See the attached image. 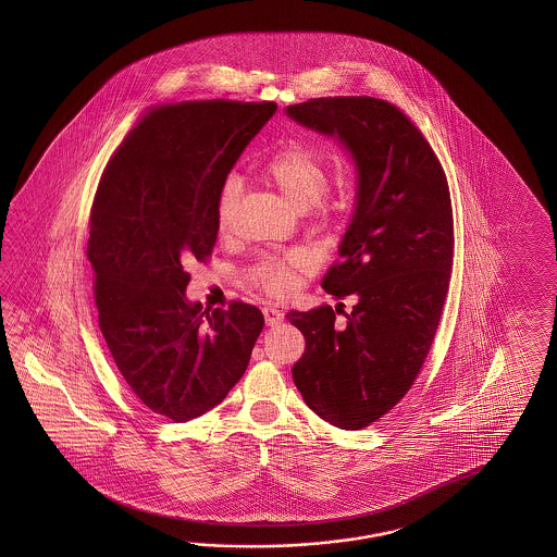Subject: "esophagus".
<instances>
[{
  "label": "esophagus",
  "instance_id": "obj_1",
  "mask_svg": "<svg viewBox=\"0 0 557 557\" xmlns=\"http://www.w3.org/2000/svg\"><path fill=\"white\" fill-rule=\"evenodd\" d=\"M262 314H264L267 326H278L283 322V312L276 307L262 308Z\"/></svg>",
  "mask_w": 557,
  "mask_h": 557
}]
</instances>
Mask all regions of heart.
<instances>
[{
  "label": "heart",
  "instance_id": "1",
  "mask_svg": "<svg viewBox=\"0 0 557 557\" xmlns=\"http://www.w3.org/2000/svg\"><path fill=\"white\" fill-rule=\"evenodd\" d=\"M262 177L267 178V183H271L274 189L281 193L284 201L296 211H308L317 207L319 216L331 214V205L322 199L331 185L329 166L324 165L319 154L305 145L290 143L281 151H276L267 161V165L262 166ZM237 181L226 178L214 205L216 226L223 228L226 225L237 199ZM308 269L310 262L302 252H290L284 257H262L245 271V281L255 290L283 298L295 293Z\"/></svg>",
  "mask_w": 557,
  "mask_h": 557
}]
</instances>
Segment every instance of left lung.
Returning a JSON list of instances; mask_svg holds the SVG:
<instances>
[{
    "mask_svg": "<svg viewBox=\"0 0 557 557\" xmlns=\"http://www.w3.org/2000/svg\"><path fill=\"white\" fill-rule=\"evenodd\" d=\"M288 117L338 135L358 166V201L322 288L350 312H288L305 334L293 380L310 410L362 430L412 388L438 331L454 261L448 178L422 131L376 97H319ZM344 313L343 323L335 314Z\"/></svg>",
    "mask_w": 557,
    "mask_h": 557,
    "instance_id": "1",
    "label": "left lung"
}]
</instances>
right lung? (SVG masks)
<instances>
[{
    "instance_id": "right-lung-1",
    "label": "right lung",
    "mask_w": 557,
    "mask_h": 557,
    "mask_svg": "<svg viewBox=\"0 0 557 557\" xmlns=\"http://www.w3.org/2000/svg\"><path fill=\"white\" fill-rule=\"evenodd\" d=\"M274 111L228 99L151 107L95 190L87 259L99 329L129 391L173 422L225 400L264 324L243 300L190 305L185 267L211 257L216 195Z\"/></svg>"
}]
</instances>
